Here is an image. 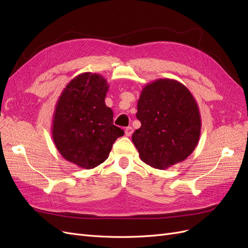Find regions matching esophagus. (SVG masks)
<instances>
[{
    "instance_id": "1",
    "label": "esophagus",
    "mask_w": 248,
    "mask_h": 248,
    "mask_svg": "<svg viewBox=\"0 0 248 248\" xmlns=\"http://www.w3.org/2000/svg\"><path fill=\"white\" fill-rule=\"evenodd\" d=\"M132 133H133V128H132V127H130V126L126 127V128H125V136L126 137H130Z\"/></svg>"
}]
</instances>
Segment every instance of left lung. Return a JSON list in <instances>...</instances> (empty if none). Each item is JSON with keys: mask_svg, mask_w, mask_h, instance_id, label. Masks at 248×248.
Returning a JSON list of instances; mask_svg holds the SVG:
<instances>
[{"mask_svg": "<svg viewBox=\"0 0 248 248\" xmlns=\"http://www.w3.org/2000/svg\"><path fill=\"white\" fill-rule=\"evenodd\" d=\"M137 118L141 126L131 139L150 167L168 169L185 160L198 145L202 127L198 103L178 80L159 78L142 88Z\"/></svg>", "mask_w": 248, "mask_h": 248, "instance_id": "obj_1", "label": "left lung"}]
</instances>
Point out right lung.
Wrapping results in <instances>:
<instances>
[{"instance_id":"add662e5","label":"right lung","mask_w":248,"mask_h":248,"mask_svg":"<svg viewBox=\"0 0 248 248\" xmlns=\"http://www.w3.org/2000/svg\"><path fill=\"white\" fill-rule=\"evenodd\" d=\"M108 87L100 74L81 73L68 82L56 104L52 140L60 154L79 168L94 169L106 161L112 144L124 134L104 102Z\"/></svg>"}]
</instances>
